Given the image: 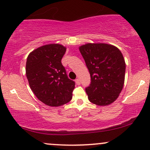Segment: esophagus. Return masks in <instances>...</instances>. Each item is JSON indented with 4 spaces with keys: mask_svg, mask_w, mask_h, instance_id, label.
Segmentation results:
<instances>
[{
    "mask_svg": "<svg viewBox=\"0 0 150 150\" xmlns=\"http://www.w3.org/2000/svg\"><path fill=\"white\" fill-rule=\"evenodd\" d=\"M75 82H76V84H80V79L79 78H77V79H76V80H75Z\"/></svg>",
    "mask_w": 150,
    "mask_h": 150,
    "instance_id": "esophagus-1",
    "label": "esophagus"
}]
</instances>
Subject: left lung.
Wrapping results in <instances>:
<instances>
[{
	"label": "left lung",
	"instance_id": "8db88e82",
	"mask_svg": "<svg viewBox=\"0 0 150 150\" xmlns=\"http://www.w3.org/2000/svg\"><path fill=\"white\" fill-rule=\"evenodd\" d=\"M79 49L91 76L85 88L89 101L99 106L111 104L124 86L126 64L122 52L104 43H88Z\"/></svg>",
	"mask_w": 150,
	"mask_h": 150
}]
</instances>
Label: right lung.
I'll return each mask as SVG.
<instances>
[{
    "label": "right lung",
    "instance_id": "1",
    "mask_svg": "<svg viewBox=\"0 0 150 150\" xmlns=\"http://www.w3.org/2000/svg\"><path fill=\"white\" fill-rule=\"evenodd\" d=\"M66 48L59 44L40 47L27 57L26 75L34 94L43 103L58 107L71 100L75 82L61 64Z\"/></svg>",
    "mask_w": 150,
    "mask_h": 150
}]
</instances>
